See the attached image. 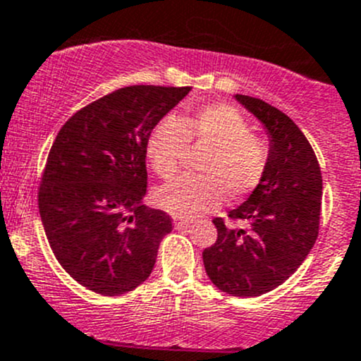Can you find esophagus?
Masks as SVG:
<instances>
[{
  "label": "esophagus",
  "mask_w": 361,
  "mask_h": 361,
  "mask_svg": "<svg viewBox=\"0 0 361 361\" xmlns=\"http://www.w3.org/2000/svg\"><path fill=\"white\" fill-rule=\"evenodd\" d=\"M173 224H174V228H176V230H181V228L190 226V221H187V219H181V217H174Z\"/></svg>",
  "instance_id": "1"
}]
</instances>
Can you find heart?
<instances>
[{
    "mask_svg": "<svg viewBox=\"0 0 361 361\" xmlns=\"http://www.w3.org/2000/svg\"><path fill=\"white\" fill-rule=\"evenodd\" d=\"M187 142L210 147L197 167L201 176H180L153 192L154 204L174 217L207 214L226 196L240 200L267 173L269 144L251 133L249 121L231 104H204L181 121L171 116L158 121L146 140V157L158 176L176 173Z\"/></svg>",
    "mask_w": 361,
    "mask_h": 361,
    "instance_id": "b5f03b06",
    "label": "heart"
}]
</instances>
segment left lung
Returning <instances> with one entry per match:
<instances>
[{
  "label": "left lung",
  "instance_id": "1",
  "mask_svg": "<svg viewBox=\"0 0 361 361\" xmlns=\"http://www.w3.org/2000/svg\"><path fill=\"white\" fill-rule=\"evenodd\" d=\"M235 99L264 124L269 167L251 196L230 212L247 230L214 219L217 240L203 251L208 278L219 290L257 298L287 281L312 251L319 235L322 176L312 146L298 124L258 97Z\"/></svg>",
  "mask_w": 361,
  "mask_h": 361
}]
</instances>
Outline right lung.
Returning a JSON list of instances; mask_svg holds the SVG:
<instances>
[{"instance_id":"obj_1","label":"right lung","mask_w":361,"mask_h":361,"mask_svg":"<svg viewBox=\"0 0 361 361\" xmlns=\"http://www.w3.org/2000/svg\"><path fill=\"white\" fill-rule=\"evenodd\" d=\"M190 87L133 85L78 110L49 151L39 212L59 264L103 295H121L149 278L171 217L142 203L151 128Z\"/></svg>"}]
</instances>
